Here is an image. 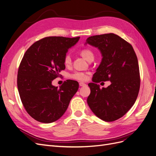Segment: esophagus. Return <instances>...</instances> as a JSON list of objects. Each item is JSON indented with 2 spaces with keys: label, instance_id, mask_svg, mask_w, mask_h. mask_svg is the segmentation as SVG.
<instances>
[{
  "label": "esophagus",
  "instance_id": "34e87169",
  "mask_svg": "<svg viewBox=\"0 0 156 156\" xmlns=\"http://www.w3.org/2000/svg\"><path fill=\"white\" fill-rule=\"evenodd\" d=\"M79 86L80 87H85V86H87V84L85 83H80Z\"/></svg>",
  "mask_w": 156,
  "mask_h": 156
}]
</instances>
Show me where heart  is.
I'll use <instances>...</instances> for the list:
<instances>
[{"mask_svg": "<svg viewBox=\"0 0 156 156\" xmlns=\"http://www.w3.org/2000/svg\"><path fill=\"white\" fill-rule=\"evenodd\" d=\"M81 55L87 61L91 58H94L93 52L89 49H84L81 51ZM72 62V58L69 55H66L64 58V63L66 66L70 65ZM69 77L72 79L79 80V81H85L87 79L88 76L86 73L83 72H75L73 74H71Z\"/></svg>", "mask_w": 156, "mask_h": 156, "instance_id": "1", "label": "heart"}]
</instances>
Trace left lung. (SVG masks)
I'll return each mask as SVG.
<instances>
[{
	"instance_id": "left-lung-1",
	"label": "left lung",
	"mask_w": 156,
	"mask_h": 156,
	"mask_svg": "<svg viewBox=\"0 0 156 156\" xmlns=\"http://www.w3.org/2000/svg\"><path fill=\"white\" fill-rule=\"evenodd\" d=\"M96 48L101 61L92 81L88 84L90 94L87 103L94 114L106 122L123 116L137 98L140 88L138 60L133 47L113 33L88 37L84 45ZM110 80L107 88H100L96 83Z\"/></svg>"
}]
</instances>
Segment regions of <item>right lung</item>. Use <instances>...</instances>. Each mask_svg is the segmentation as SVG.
I'll return each instance as SVG.
<instances>
[{
  "instance_id": "right-lung-1",
  "label": "right lung",
  "mask_w": 156,
  "mask_h": 156,
  "mask_svg": "<svg viewBox=\"0 0 156 156\" xmlns=\"http://www.w3.org/2000/svg\"><path fill=\"white\" fill-rule=\"evenodd\" d=\"M80 37H47L27 49L17 74V88L27 112L42 123L58 120L67 110L79 88L78 82L67 80L61 87L52 81L65 69L64 58Z\"/></svg>"
}]
</instances>
